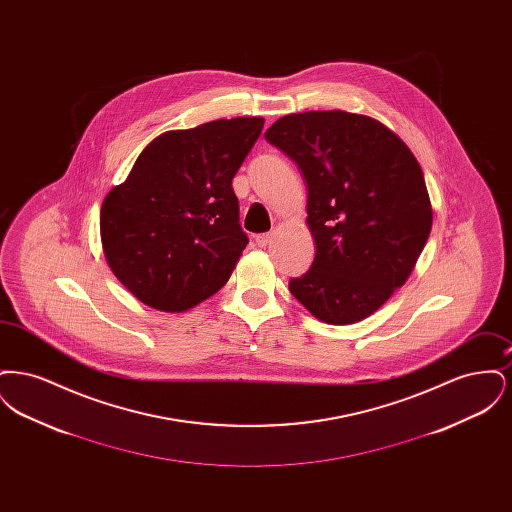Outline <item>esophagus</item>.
Segmentation results:
<instances>
[{
	"mask_svg": "<svg viewBox=\"0 0 512 512\" xmlns=\"http://www.w3.org/2000/svg\"><path fill=\"white\" fill-rule=\"evenodd\" d=\"M270 240H272V234H257L255 236V244L259 245V247H267L270 244Z\"/></svg>",
	"mask_w": 512,
	"mask_h": 512,
	"instance_id": "obj_1",
	"label": "esophagus"
}]
</instances>
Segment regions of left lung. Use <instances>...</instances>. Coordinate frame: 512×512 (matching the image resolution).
<instances>
[{
  "label": "left lung",
  "mask_w": 512,
  "mask_h": 512,
  "mask_svg": "<svg viewBox=\"0 0 512 512\" xmlns=\"http://www.w3.org/2000/svg\"><path fill=\"white\" fill-rule=\"evenodd\" d=\"M307 182V224L317 253L290 280L318 320L353 324L405 284L428 242L432 207L424 174L390 128L365 115L309 111L265 132Z\"/></svg>",
  "instance_id": "obj_1"
}]
</instances>
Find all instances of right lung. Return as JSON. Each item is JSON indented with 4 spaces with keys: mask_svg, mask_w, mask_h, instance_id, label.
Instances as JSON below:
<instances>
[{
    "mask_svg": "<svg viewBox=\"0 0 512 512\" xmlns=\"http://www.w3.org/2000/svg\"><path fill=\"white\" fill-rule=\"evenodd\" d=\"M263 124L238 117L165 132L105 197L107 263L142 303L178 313L228 282L249 244L232 180Z\"/></svg>",
    "mask_w": 512,
    "mask_h": 512,
    "instance_id": "add662e5",
    "label": "right lung"
}]
</instances>
